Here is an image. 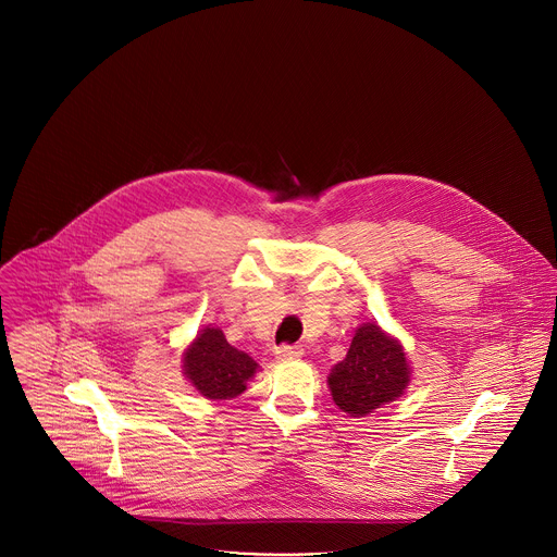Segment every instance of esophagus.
I'll return each mask as SVG.
<instances>
[{
    "label": "esophagus",
    "mask_w": 557,
    "mask_h": 557,
    "mask_svg": "<svg viewBox=\"0 0 557 557\" xmlns=\"http://www.w3.org/2000/svg\"><path fill=\"white\" fill-rule=\"evenodd\" d=\"M275 357H277L280 361H290V359L304 357V350H301L299 346H280V348L275 350Z\"/></svg>",
    "instance_id": "1"
}]
</instances>
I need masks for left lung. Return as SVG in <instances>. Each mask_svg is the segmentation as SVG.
I'll list each match as a JSON object with an SVG mask.
<instances>
[{
  "label": "left lung",
  "mask_w": 557,
  "mask_h": 557,
  "mask_svg": "<svg viewBox=\"0 0 557 557\" xmlns=\"http://www.w3.org/2000/svg\"><path fill=\"white\" fill-rule=\"evenodd\" d=\"M412 381V368L404 344L379 324L357 326L344 361L329 374L335 406L352 419L399 401Z\"/></svg>",
  "instance_id": "obj_1"
}]
</instances>
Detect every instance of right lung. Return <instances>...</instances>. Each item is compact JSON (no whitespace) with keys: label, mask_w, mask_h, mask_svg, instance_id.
Instances as JSON below:
<instances>
[{"label":"right lung","mask_w":557,"mask_h":557,"mask_svg":"<svg viewBox=\"0 0 557 557\" xmlns=\"http://www.w3.org/2000/svg\"><path fill=\"white\" fill-rule=\"evenodd\" d=\"M183 376L209 401H231L247 389L260 366L231 346L218 326H205L183 350Z\"/></svg>","instance_id":"add662e5"}]
</instances>
